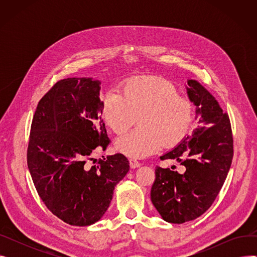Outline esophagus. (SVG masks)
Here are the masks:
<instances>
[{"label": "esophagus", "instance_id": "1", "mask_svg": "<svg viewBox=\"0 0 257 257\" xmlns=\"http://www.w3.org/2000/svg\"><path fill=\"white\" fill-rule=\"evenodd\" d=\"M129 163H130V167H131L132 169H137V168H139V167L142 166V164L140 163V161L137 160V159H134V158H131V159L129 160Z\"/></svg>", "mask_w": 257, "mask_h": 257}]
</instances>
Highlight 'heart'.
I'll return each instance as SVG.
<instances>
[{
    "label": "heart",
    "mask_w": 257,
    "mask_h": 257,
    "mask_svg": "<svg viewBox=\"0 0 257 257\" xmlns=\"http://www.w3.org/2000/svg\"><path fill=\"white\" fill-rule=\"evenodd\" d=\"M101 114L106 125L118 136L127 132L139 117L141 127L119 138L115 149L129 157L144 158L157 152L164 144L172 146L184 138L192 107L169 81L145 77L128 81L120 94H104Z\"/></svg>",
    "instance_id": "obj_1"
}]
</instances>
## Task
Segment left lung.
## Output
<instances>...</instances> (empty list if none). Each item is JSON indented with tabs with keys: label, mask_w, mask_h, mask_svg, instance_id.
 Listing matches in <instances>:
<instances>
[{
	"label": "left lung",
	"mask_w": 257,
	"mask_h": 257,
	"mask_svg": "<svg viewBox=\"0 0 257 257\" xmlns=\"http://www.w3.org/2000/svg\"><path fill=\"white\" fill-rule=\"evenodd\" d=\"M186 92L196 106L198 126L191 137L161 159H175L184 173L157 167L151 201L166 222L182 224L203 214L222 188L233 157L230 120L218 101L197 80L187 79Z\"/></svg>",
	"instance_id": "left-lung-1"
}]
</instances>
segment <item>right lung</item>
<instances>
[{
    "label": "right lung",
    "mask_w": 257,
    "mask_h": 257,
    "mask_svg": "<svg viewBox=\"0 0 257 257\" xmlns=\"http://www.w3.org/2000/svg\"><path fill=\"white\" fill-rule=\"evenodd\" d=\"M100 85L89 77L58 81L39 101L31 125L27 163L36 191L53 214L73 226L102 219L130 169L119 153L85 166L97 147L109 144Z\"/></svg>",
    "instance_id": "right-lung-1"
}]
</instances>
